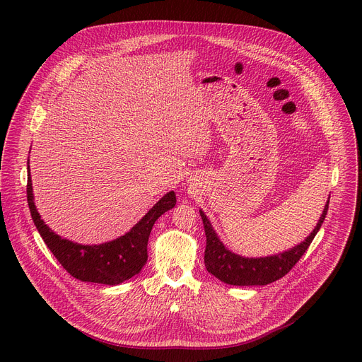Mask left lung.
Wrapping results in <instances>:
<instances>
[{"mask_svg": "<svg viewBox=\"0 0 362 362\" xmlns=\"http://www.w3.org/2000/svg\"><path fill=\"white\" fill-rule=\"evenodd\" d=\"M328 204H329V197L317 223V227L304 241H301L298 245L286 250L284 252L268 255V257H258V258H254V257L248 258L230 251L224 245V243L218 238V235H216L215 230L211 226V221L208 220V216L204 214L202 209H199V215L204 223V230L206 237V247H205V255H204L206 271L226 284L241 285V286L267 285L282 278L298 262V259L304 255V252L313 243L314 237L320 231L325 220Z\"/></svg>", "mask_w": 362, "mask_h": 362, "instance_id": "1", "label": "left lung"}]
</instances>
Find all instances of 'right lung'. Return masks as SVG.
Masks as SVG:
<instances>
[{
	"instance_id": "add662e5",
	"label": "right lung",
	"mask_w": 362,
	"mask_h": 362,
	"mask_svg": "<svg viewBox=\"0 0 362 362\" xmlns=\"http://www.w3.org/2000/svg\"><path fill=\"white\" fill-rule=\"evenodd\" d=\"M28 165L27 199L33 221L44 243L58 259V262L72 276L95 284L118 285L136 275L146 265L148 254L147 245L156 221L168 209L175 206V192H167L142 218L124 235L98 245H83L55 234L37 211L33 194V182Z\"/></svg>"
}]
</instances>
